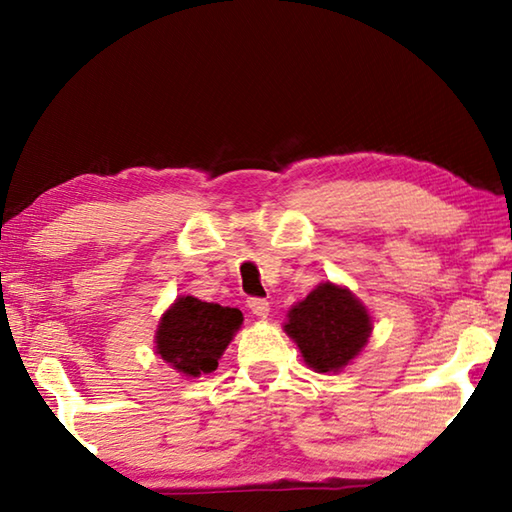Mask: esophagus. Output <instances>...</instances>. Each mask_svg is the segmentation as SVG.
Returning <instances> with one entry per match:
<instances>
[{
    "label": "esophagus",
    "mask_w": 512,
    "mask_h": 512,
    "mask_svg": "<svg viewBox=\"0 0 512 512\" xmlns=\"http://www.w3.org/2000/svg\"><path fill=\"white\" fill-rule=\"evenodd\" d=\"M248 309L253 311L255 316L266 318L268 311H271V302L264 300V298H248Z\"/></svg>",
    "instance_id": "1"
}]
</instances>
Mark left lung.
<instances>
[{"instance_id": "obj_1", "label": "left lung", "mask_w": 512, "mask_h": 512, "mask_svg": "<svg viewBox=\"0 0 512 512\" xmlns=\"http://www.w3.org/2000/svg\"><path fill=\"white\" fill-rule=\"evenodd\" d=\"M284 332L298 343L309 368L339 372L368 343L372 318L350 289L323 282L289 309Z\"/></svg>"}]
</instances>
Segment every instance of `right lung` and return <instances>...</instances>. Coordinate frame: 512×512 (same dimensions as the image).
I'll return each instance as SVG.
<instances>
[{
	"label": "right lung",
	"mask_w": 512,
	"mask_h": 512,
	"mask_svg": "<svg viewBox=\"0 0 512 512\" xmlns=\"http://www.w3.org/2000/svg\"><path fill=\"white\" fill-rule=\"evenodd\" d=\"M244 316L235 307H221L194 296L178 298L164 311L155 332V352L187 377L216 370Z\"/></svg>",
	"instance_id": "obj_1"
}]
</instances>
